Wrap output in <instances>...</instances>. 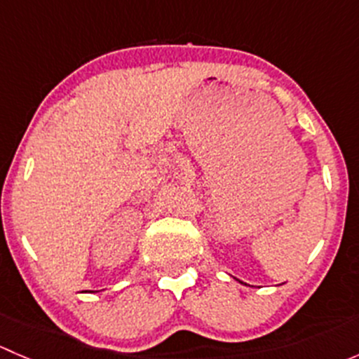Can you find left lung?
Masks as SVG:
<instances>
[{
	"label": "left lung",
	"instance_id": "left-lung-1",
	"mask_svg": "<svg viewBox=\"0 0 359 359\" xmlns=\"http://www.w3.org/2000/svg\"><path fill=\"white\" fill-rule=\"evenodd\" d=\"M238 281H240V280H238ZM240 283H243V281H240ZM243 285H247V283H243Z\"/></svg>",
	"mask_w": 359,
	"mask_h": 359
}]
</instances>
